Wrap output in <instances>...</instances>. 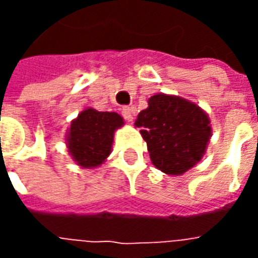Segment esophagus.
I'll use <instances>...</instances> for the list:
<instances>
[{
    "label": "esophagus",
    "instance_id": "esophagus-1",
    "mask_svg": "<svg viewBox=\"0 0 258 258\" xmlns=\"http://www.w3.org/2000/svg\"><path fill=\"white\" fill-rule=\"evenodd\" d=\"M121 114H123V117L127 121H133V118H134V110L131 107H123L121 109Z\"/></svg>",
    "mask_w": 258,
    "mask_h": 258
}]
</instances>
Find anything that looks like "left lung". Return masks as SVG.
<instances>
[{
    "label": "left lung",
    "mask_w": 258,
    "mask_h": 258,
    "mask_svg": "<svg viewBox=\"0 0 258 258\" xmlns=\"http://www.w3.org/2000/svg\"><path fill=\"white\" fill-rule=\"evenodd\" d=\"M135 125L148 145L153 166L181 175L202 160L211 137L209 114L177 95L155 94L140 112Z\"/></svg>",
    "instance_id": "obj_1"
}]
</instances>
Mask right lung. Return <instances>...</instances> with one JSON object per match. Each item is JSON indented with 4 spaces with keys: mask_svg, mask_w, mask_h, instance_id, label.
<instances>
[{
    "mask_svg": "<svg viewBox=\"0 0 258 258\" xmlns=\"http://www.w3.org/2000/svg\"><path fill=\"white\" fill-rule=\"evenodd\" d=\"M123 125V117L116 112H98L87 107L68 130L69 155L80 167H99L112 152L114 131Z\"/></svg>",
    "mask_w": 258,
    "mask_h": 258,
    "instance_id": "obj_1",
    "label": "right lung"
}]
</instances>
